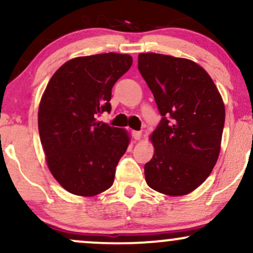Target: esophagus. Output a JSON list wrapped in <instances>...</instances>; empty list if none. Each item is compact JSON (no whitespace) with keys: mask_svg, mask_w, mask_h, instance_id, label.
Returning <instances> with one entry per match:
<instances>
[{"mask_svg":"<svg viewBox=\"0 0 253 253\" xmlns=\"http://www.w3.org/2000/svg\"><path fill=\"white\" fill-rule=\"evenodd\" d=\"M132 135H133V138L135 139V140H139V139L141 138V132H140V130H133Z\"/></svg>","mask_w":253,"mask_h":253,"instance_id":"obj_1","label":"esophagus"}]
</instances>
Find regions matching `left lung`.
Wrapping results in <instances>:
<instances>
[{
  "mask_svg": "<svg viewBox=\"0 0 253 253\" xmlns=\"http://www.w3.org/2000/svg\"><path fill=\"white\" fill-rule=\"evenodd\" d=\"M138 69L162 115L151 135L155 153L144 168L146 183L165 195H187L206 181L219 157L222 98L205 69L189 59L140 53Z\"/></svg>",
  "mask_w": 253,
  "mask_h": 253,
  "instance_id": "obj_1",
  "label": "left lung"
}]
</instances>
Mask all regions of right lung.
<instances>
[{"mask_svg": "<svg viewBox=\"0 0 253 253\" xmlns=\"http://www.w3.org/2000/svg\"><path fill=\"white\" fill-rule=\"evenodd\" d=\"M132 63L129 54L114 52L74 58L46 86L38 113L40 141L51 173L69 193L94 196L114 182L129 138L97 118L110 112L113 85Z\"/></svg>", "mask_w": 253, "mask_h": 253, "instance_id": "obj_1", "label": "right lung"}]
</instances>
